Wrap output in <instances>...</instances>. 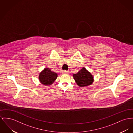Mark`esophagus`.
I'll return each mask as SVG.
<instances>
[{
  "label": "esophagus",
  "mask_w": 133,
  "mask_h": 133,
  "mask_svg": "<svg viewBox=\"0 0 133 133\" xmlns=\"http://www.w3.org/2000/svg\"><path fill=\"white\" fill-rule=\"evenodd\" d=\"M62 72L64 74H69V71H62Z\"/></svg>",
  "instance_id": "1"
}]
</instances>
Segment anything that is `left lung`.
I'll use <instances>...</instances> for the list:
<instances>
[{
  "mask_svg": "<svg viewBox=\"0 0 133 133\" xmlns=\"http://www.w3.org/2000/svg\"><path fill=\"white\" fill-rule=\"evenodd\" d=\"M74 79L80 87H85L91 85L93 82V77L85 68H82L77 74L73 75Z\"/></svg>",
  "mask_w": 133,
  "mask_h": 133,
  "instance_id": "8db88e82",
  "label": "left lung"
}]
</instances>
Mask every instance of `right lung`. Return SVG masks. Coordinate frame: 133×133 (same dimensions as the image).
<instances>
[{
    "label": "right lung",
    "mask_w": 133,
    "mask_h": 133,
    "mask_svg": "<svg viewBox=\"0 0 133 133\" xmlns=\"http://www.w3.org/2000/svg\"><path fill=\"white\" fill-rule=\"evenodd\" d=\"M57 77V74L53 72L49 68H45L39 76V79L42 84L45 86L51 85Z\"/></svg>",
    "instance_id": "add662e5"
}]
</instances>
